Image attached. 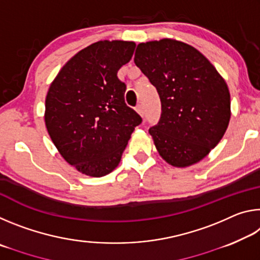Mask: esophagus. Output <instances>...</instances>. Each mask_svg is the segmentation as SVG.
<instances>
[{
    "instance_id": "1",
    "label": "esophagus",
    "mask_w": 260,
    "mask_h": 260,
    "mask_svg": "<svg viewBox=\"0 0 260 260\" xmlns=\"http://www.w3.org/2000/svg\"><path fill=\"white\" fill-rule=\"evenodd\" d=\"M135 111L138 112L141 117H143L144 116V111H143V107L141 104H139V105H136V108H135Z\"/></svg>"
}]
</instances>
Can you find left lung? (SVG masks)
Wrapping results in <instances>:
<instances>
[{
  "instance_id": "8db88e82",
  "label": "left lung",
  "mask_w": 260,
  "mask_h": 260,
  "mask_svg": "<svg viewBox=\"0 0 260 260\" xmlns=\"http://www.w3.org/2000/svg\"><path fill=\"white\" fill-rule=\"evenodd\" d=\"M134 61L160 99L159 122L149 129L158 153L174 167L203 159L230 124L226 81L196 48L173 39L140 43Z\"/></svg>"
}]
</instances>
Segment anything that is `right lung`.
I'll return each instance as SVG.
<instances>
[{
  "mask_svg": "<svg viewBox=\"0 0 260 260\" xmlns=\"http://www.w3.org/2000/svg\"><path fill=\"white\" fill-rule=\"evenodd\" d=\"M135 42L104 40L77 52L48 89L45 122L60 156L79 172L104 177L119 165L142 118L125 103L117 77Z\"/></svg>",
  "mask_w": 260,
  "mask_h": 260,
  "instance_id": "obj_1",
  "label": "right lung"
}]
</instances>
